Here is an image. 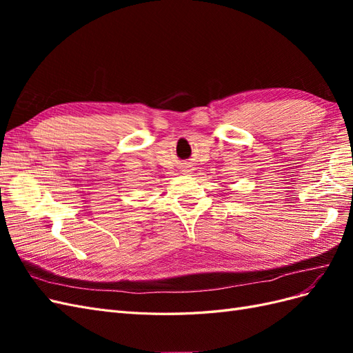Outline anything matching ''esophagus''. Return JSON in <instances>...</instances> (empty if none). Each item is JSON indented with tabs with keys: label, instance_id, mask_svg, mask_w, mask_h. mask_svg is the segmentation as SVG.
I'll return each mask as SVG.
<instances>
[{
	"label": "esophagus",
	"instance_id": "1",
	"mask_svg": "<svg viewBox=\"0 0 353 353\" xmlns=\"http://www.w3.org/2000/svg\"><path fill=\"white\" fill-rule=\"evenodd\" d=\"M191 172V166L190 165H184V168H183V174H190Z\"/></svg>",
	"mask_w": 353,
	"mask_h": 353
}]
</instances>
